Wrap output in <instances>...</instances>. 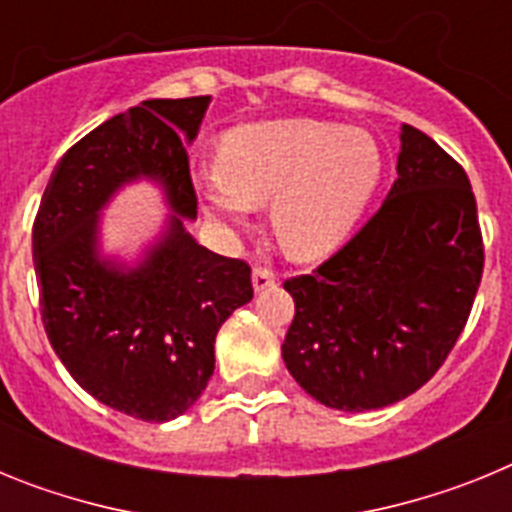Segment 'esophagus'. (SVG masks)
Returning a JSON list of instances; mask_svg holds the SVG:
<instances>
[{
	"mask_svg": "<svg viewBox=\"0 0 512 512\" xmlns=\"http://www.w3.org/2000/svg\"><path fill=\"white\" fill-rule=\"evenodd\" d=\"M251 282H253V289H256V292H264V289H269L277 284V277H274V271L266 269V266H256L251 274Z\"/></svg>",
	"mask_w": 512,
	"mask_h": 512,
	"instance_id": "obj_1",
	"label": "esophagus"
}]
</instances>
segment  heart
Instances as JSON below:
<instances>
[{"label":"heart","mask_w":512,"mask_h":512,"mask_svg":"<svg viewBox=\"0 0 512 512\" xmlns=\"http://www.w3.org/2000/svg\"><path fill=\"white\" fill-rule=\"evenodd\" d=\"M217 166L192 171L202 205L243 225L269 202L271 230L292 259H323L348 241L384 176L372 133L315 117L233 125L217 138Z\"/></svg>","instance_id":"obj_1"}]
</instances>
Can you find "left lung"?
I'll return each instance as SVG.
<instances>
[{"mask_svg": "<svg viewBox=\"0 0 512 512\" xmlns=\"http://www.w3.org/2000/svg\"><path fill=\"white\" fill-rule=\"evenodd\" d=\"M482 264L467 174L402 125L397 179L377 215L318 271L284 282L295 300L282 343L289 374L346 413L413 395L467 325Z\"/></svg>", "mask_w": 512, "mask_h": 512, "instance_id": "1", "label": "left lung"}]
</instances>
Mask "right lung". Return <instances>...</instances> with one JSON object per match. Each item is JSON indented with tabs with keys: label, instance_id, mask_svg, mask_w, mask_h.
<instances>
[{
	"label": "right lung",
	"instance_id": "1",
	"mask_svg": "<svg viewBox=\"0 0 512 512\" xmlns=\"http://www.w3.org/2000/svg\"><path fill=\"white\" fill-rule=\"evenodd\" d=\"M210 97L146 99L63 153L33 225L40 312L53 351L107 408L166 423L200 400L215 372V336L253 297L251 269L194 241L187 146ZM148 178L172 212L135 265L101 253V210Z\"/></svg>",
	"mask_w": 512,
	"mask_h": 512
}]
</instances>
